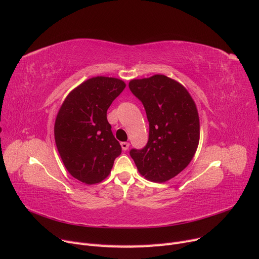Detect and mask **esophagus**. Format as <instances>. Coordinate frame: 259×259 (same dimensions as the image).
Masks as SVG:
<instances>
[{
	"label": "esophagus",
	"instance_id": "obj_1",
	"mask_svg": "<svg viewBox=\"0 0 259 259\" xmlns=\"http://www.w3.org/2000/svg\"><path fill=\"white\" fill-rule=\"evenodd\" d=\"M121 147H122V149H123V151H126L127 149H128V147H130V143L123 142V143H121Z\"/></svg>",
	"mask_w": 259,
	"mask_h": 259
}]
</instances>
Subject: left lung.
I'll return each instance as SVG.
<instances>
[{
  "mask_svg": "<svg viewBox=\"0 0 259 259\" xmlns=\"http://www.w3.org/2000/svg\"><path fill=\"white\" fill-rule=\"evenodd\" d=\"M128 88L142 101L149 122L147 145L130 154L145 178L165 183L185 169L197 151V107L182 84L162 74L132 80Z\"/></svg>",
  "mask_w": 259,
  "mask_h": 259,
  "instance_id": "1",
  "label": "left lung"
}]
</instances>
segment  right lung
Listing matches in <instances>:
<instances>
[{
  "label": "right lung",
  "instance_id": "add662e5",
  "mask_svg": "<svg viewBox=\"0 0 259 259\" xmlns=\"http://www.w3.org/2000/svg\"><path fill=\"white\" fill-rule=\"evenodd\" d=\"M124 89L125 83L115 77H92L70 93L59 109L55 142L66 168L82 183L104 180L122 152L107 110Z\"/></svg>",
  "mask_w": 259,
  "mask_h": 259
}]
</instances>
